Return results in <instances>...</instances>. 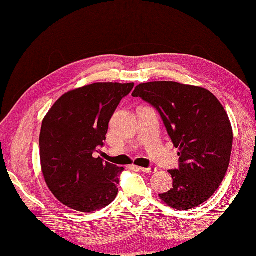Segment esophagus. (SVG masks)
Listing matches in <instances>:
<instances>
[{
	"label": "esophagus",
	"instance_id": "obj_1",
	"mask_svg": "<svg viewBox=\"0 0 256 256\" xmlns=\"http://www.w3.org/2000/svg\"><path fill=\"white\" fill-rule=\"evenodd\" d=\"M134 168L138 170V171H141L143 173H147V174H152L154 173L157 171L156 168H140V166H134Z\"/></svg>",
	"mask_w": 256,
	"mask_h": 256
}]
</instances>
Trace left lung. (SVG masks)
I'll list each match as a JSON object with an SVG mask.
<instances>
[{
  "instance_id": "left-lung-1",
  "label": "left lung",
  "mask_w": 256,
  "mask_h": 256,
  "mask_svg": "<svg viewBox=\"0 0 256 256\" xmlns=\"http://www.w3.org/2000/svg\"><path fill=\"white\" fill-rule=\"evenodd\" d=\"M132 96L159 112L180 150V168L168 171L173 188L160 198L177 210L203 204L219 188L230 164L233 129L223 106L206 88L172 81L141 83Z\"/></svg>"
}]
</instances>
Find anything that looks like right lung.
Returning <instances> with one entry per match:
<instances>
[{"label": "right lung", "mask_w": 256, "mask_h": 256, "mask_svg": "<svg viewBox=\"0 0 256 256\" xmlns=\"http://www.w3.org/2000/svg\"><path fill=\"white\" fill-rule=\"evenodd\" d=\"M134 83H92L66 92L44 116L40 136L46 184L60 203L81 212L111 204L124 168L94 157L109 122Z\"/></svg>", "instance_id": "add662e5"}]
</instances>
